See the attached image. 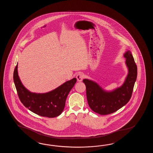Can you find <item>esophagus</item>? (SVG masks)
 <instances>
[{"mask_svg":"<svg viewBox=\"0 0 153 153\" xmlns=\"http://www.w3.org/2000/svg\"><path fill=\"white\" fill-rule=\"evenodd\" d=\"M83 77H84V75L82 74V73H79L76 75V79H77V80L79 82H80V81L82 80L83 79Z\"/></svg>","mask_w":153,"mask_h":153,"instance_id":"obj_1","label":"esophagus"}]
</instances>
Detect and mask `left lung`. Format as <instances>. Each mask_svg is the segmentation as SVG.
Here are the masks:
<instances>
[{"instance_id":"obj_1","label":"left lung","mask_w":153,"mask_h":153,"mask_svg":"<svg viewBox=\"0 0 153 153\" xmlns=\"http://www.w3.org/2000/svg\"><path fill=\"white\" fill-rule=\"evenodd\" d=\"M128 74L123 84L112 91H105L97 82L84 79L88 104L92 111L101 115L113 113L127 104L131 97L137 76V67L130 50L124 54Z\"/></svg>"}]
</instances>
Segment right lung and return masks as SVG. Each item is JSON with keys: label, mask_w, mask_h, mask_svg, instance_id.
Masks as SVG:
<instances>
[{"label": "right lung", "mask_w": 153, "mask_h": 153, "mask_svg": "<svg viewBox=\"0 0 153 153\" xmlns=\"http://www.w3.org/2000/svg\"><path fill=\"white\" fill-rule=\"evenodd\" d=\"M17 65L13 72V81L17 94L22 104L29 111L42 117H55L61 114L70 91L74 86L76 79L66 81L58 88L44 94L31 92L26 88L18 75Z\"/></svg>", "instance_id": "obj_1"}]
</instances>
